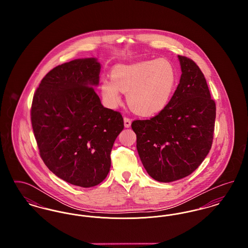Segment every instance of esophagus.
<instances>
[{
  "label": "esophagus",
  "instance_id": "obj_1",
  "mask_svg": "<svg viewBox=\"0 0 248 248\" xmlns=\"http://www.w3.org/2000/svg\"><path fill=\"white\" fill-rule=\"evenodd\" d=\"M124 126L125 127H130L131 126V123H132L131 119L128 118V117H124Z\"/></svg>",
  "mask_w": 248,
  "mask_h": 248
}]
</instances>
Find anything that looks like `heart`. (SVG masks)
<instances>
[{
	"mask_svg": "<svg viewBox=\"0 0 248 248\" xmlns=\"http://www.w3.org/2000/svg\"><path fill=\"white\" fill-rule=\"evenodd\" d=\"M111 78L101 82L107 104L118 106L121 92L127 93L130 108L142 116H152L165 108L177 83L174 66L163 59L120 65L113 69Z\"/></svg>",
	"mask_w": 248,
	"mask_h": 248,
	"instance_id": "heart-1",
	"label": "heart"
}]
</instances>
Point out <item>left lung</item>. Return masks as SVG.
Instances as JSON below:
<instances>
[{
    "label": "left lung",
    "mask_w": 248,
    "mask_h": 248,
    "mask_svg": "<svg viewBox=\"0 0 248 248\" xmlns=\"http://www.w3.org/2000/svg\"><path fill=\"white\" fill-rule=\"evenodd\" d=\"M178 59L182 73L167 106L153 118L131 124L142 164L160 182L188 177L212 147L216 103L197 64L187 57Z\"/></svg>",
    "instance_id": "obj_1"
}]
</instances>
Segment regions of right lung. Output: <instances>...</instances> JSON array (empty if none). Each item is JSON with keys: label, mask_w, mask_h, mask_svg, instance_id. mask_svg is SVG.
<instances>
[{"label": "right lung", "mask_w": 248, "mask_h": 248, "mask_svg": "<svg viewBox=\"0 0 248 248\" xmlns=\"http://www.w3.org/2000/svg\"><path fill=\"white\" fill-rule=\"evenodd\" d=\"M96 59H75L43 78L33 95L31 120L40 156L57 177L93 187L106 178L110 152L124 129L121 112L104 108L94 85Z\"/></svg>", "instance_id": "add662e5"}]
</instances>
